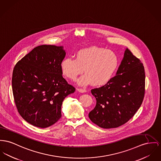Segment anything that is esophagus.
I'll return each instance as SVG.
<instances>
[{"label": "esophagus", "mask_w": 161, "mask_h": 161, "mask_svg": "<svg viewBox=\"0 0 161 161\" xmlns=\"http://www.w3.org/2000/svg\"><path fill=\"white\" fill-rule=\"evenodd\" d=\"M77 90L80 93H85L86 92V90L83 88H77Z\"/></svg>", "instance_id": "obj_1"}]
</instances>
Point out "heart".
Masks as SVG:
<instances>
[{
    "mask_svg": "<svg viewBox=\"0 0 161 161\" xmlns=\"http://www.w3.org/2000/svg\"><path fill=\"white\" fill-rule=\"evenodd\" d=\"M119 64L117 55L105 48L93 46L79 51L75 59L68 57L60 63L63 75L71 80H77L80 86L92 84L96 86H104L114 75Z\"/></svg>",
    "mask_w": 161,
    "mask_h": 161,
    "instance_id": "heart-1",
    "label": "heart"
}]
</instances>
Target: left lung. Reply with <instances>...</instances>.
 <instances>
[{
	"instance_id": "8db88e82",
	"label": "left lung",
	"mask_w": 161,
	"mask_h": 161,
	"mask_svg": "<svg viewBox=\"0 0 161 161\" xmlns=\"http://www.w3.org/2000/svg\"><path fill=\"white\" fill-rule=\"evenodd\" d=\"M145 87L143 64L126 49L116 75L106 85L91 90L97 105L89 113V118L103 128H115L124 125L140 107Z\"/></svg>"
}]
</instances>
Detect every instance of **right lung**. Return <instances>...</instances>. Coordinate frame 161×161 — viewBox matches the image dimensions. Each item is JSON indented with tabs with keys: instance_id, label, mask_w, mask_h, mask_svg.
<instances>
[{
	"instance_id": "add662e5",
	"label": "right lung",
	"mask_w": 161,
	"mask_h": 161,
	"mask_svg": "<svg viewBox=\"0 0 161 161\" xmlns=\"http://www.w3.org/2000/svg\"><path fill=\"white\" fill-rule=\"evenodd\" d=\"M63 46L41 45L20 60L13 69L12 89L20 115L35 126L45 128L62 117L64 98L75 92L62 76Z\"/></svg>"
}]
</instances>
